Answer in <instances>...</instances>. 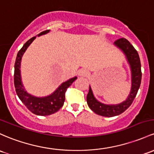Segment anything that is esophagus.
<instances>
[{
  "mask_svg": "<svg viewBox=\"0 0 154 154\" xmlns=\"http://www.w3.org/2000/svg\"><path fill=\"white\" fill-rule=\"evenodd\" d=\"M78 74L80 76H82V77H86V76L88 74V71L86 69H81L80 71H79Z\"/></svg>",
  "mask_w": 154,
  "mask_h": 154,
  "instance_id": "34e87169",
  "label": "esophagus"
}]
</instances>
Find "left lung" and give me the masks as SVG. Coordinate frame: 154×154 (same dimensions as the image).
<instances>
[{"mask_svg":"<svg viewBox=\"0 0 154 154\" xmlns=\"http://www.w3.org/2000/svg\"><path fill=\"white\" fill-rule=\"evenodd\" d=\"M114 45L121 49L126 55L128 63H129L131 72V88L129 96L126 101L118 104H102L96 99L93 94L91 86L89 87L88 94L87 95V103L92 111L99 116L104 117H113L124 112L129 107L134 101L141 83L142 72L141 63L138 52L134 47L126 38H119L115 42Z\"/></svg>","mask_w":154,"mask_h":154,"instance_id":"1","label":"left lung"}]
</instances>
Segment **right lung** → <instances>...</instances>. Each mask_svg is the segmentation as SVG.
<instances>
[{"mask_svg": "<svg viewBox=\"0 0 154 154\" xmlns=\"http://www.w3.org/2000/svg\"><path fill=\"white\" fill-rule=\"evenodd\" d=\"M48 32H50V30H45V31L41 32L37 36H40L42 35L46 34ZM36 38V36L33 37L28 42H25L23 47L18 52L14 63V87L18 97L30 112L37 116H50L56 112L63 107L64 101H65L66 91L69 86L73 83L74 81L77 80V77H74L66 82H63L56 89V91L50 96H45V97H36L28 94L25 91L24 87L22 84L20 69V63H21L22 57L25 50Z\"/></svg>", "mask_w": 154, "mask_h": 154, "instance_id": "1", "label": "right lung"}]
</instances>
